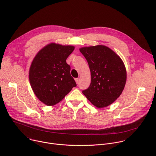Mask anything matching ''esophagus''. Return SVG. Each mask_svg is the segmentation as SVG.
Listing matches in <instances>:
<instances>
[{
  "label": "esophagus",
  "instance_id": "obj_1",
  "mask_svg": "<svg viewBox=\"0 0 156 156\" xmlns=\"http://www.w3.org/2000/svg\"><path fill=\"white\" fill-rule=\"evenodd\" d=\"M75 80L76 83L78 84V81H79V79L77 78H75Z\"/></svg>",
  "mask_w": 156,
  "mask_h": 156
}]
</instances>
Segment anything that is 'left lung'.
Returning <instances> with one entry per match:
<instances>
[{
	"label": "left lung",
	"mask_w": 156,
	"mask_h": 156,
	"mask_svg": "<svg viewBox=\"0 0 156 156\" xmlns=\"http://www.w3.org/2000/svg\"><path fill=\"white\" fill-rule=\"evenodd\" d=\"M80 51L88 63L91 75L90 86L82 93L98 108L109 105L120 96L126 83L123 61L105 46L82 48Z\"/></svg>",
	"instance_id": "obj_1"
}]
</instances>
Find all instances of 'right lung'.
I'll use <instances>...</instances> for the list:
<instances>
[{
    "mask_svg": "<svg viewBox=\"0 0 156 156\" xmlns=\"http://www.w3.org/2000/svg\"><path fill=\"white\" fill-rule=\"evenodd\" d=\"M75 48L52 43L42 48L33 59L29 78L36 97L47 105L61 101L76 83L66 59Z\"/></svg>",
    "mask_w": 156,
    "mask_h": 156,
    "instance_id": "1",
    "label": "right lung"
}]
</instances>
